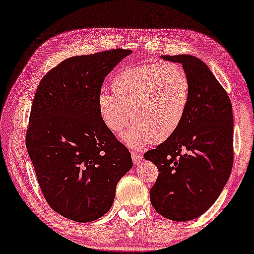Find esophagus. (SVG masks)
I'll list each match as a JSON object with an SVG mask.
<instances>
[{
    "instance_id": "esophagus-1",
    "label": "esophagus",
    "mask_w": 254,
    "mask_h": 254,
    "mask_svg": "<svg viewBox=\"0 0 254 254\" xmlns=\"http://www.w3.org/2000/svg\"><path fill=\"white\" fill-rule=\"evenodd\" d=\"M131 157H132V161H133L134 165H138V164L141 163L142 156H141V154L138 153V151H132Z\"/></svg>"
}]
</instances>
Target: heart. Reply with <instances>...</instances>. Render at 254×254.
<instances>
[{
	"instance_id": "1",
	"label": "heart",
	"mask_w": 254,
	"mask_h": 254,
	"mask_svg": "<svg viewBox=\"0 0 254 254\" xmlns=\"http://www.w3.org/2000/svg\"><path fill=\"white\" fill-rule=\"evenodd\" d=\"M113 92L100 90L97 107L103 122L114 133L131 117L122 134L132 148L162 142L179 128L190 103V79L178 64H149L121 71L112 82Z\"/></svg>"
}]
</instances>
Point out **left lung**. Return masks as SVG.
Masks as SVG:
<instances>
[{"label":"left lung","mask_w":254,"mask_h":254,"mask_svg":"<svg viewBox=\"0 0 254 254\" xmlns=\"http://www.w3.org/2000/svg\"><path fill=\"white\" fill-rule=\"evenodd\" d=\"M162 58L183 65L190 79L191 93L179 128L143 155L160 172L149 191L150 202L162 217L188 221L213 205L232 173V103L200 59L190 55Z\"/></svg>","instance_id":"left-lung-1"}]
</instances>
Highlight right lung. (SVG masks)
<instances>
[{
	"mask_svg": "<svg viewBox=\"0 0 254 254\" xmlns=\"http://www.w3.org/2000/svg\"><path fill=\"white\" fill-rule=\"evenodd\" d=\"M131 52L115 49L64 60L42 78L34 98L26 147L49 205L73 221L107 213L117 183L133 164L97 107L105 77Z\"/></svg>",
	"mask_w": 254,
	"mask_h": 254,
	"instance_id": "obj_1",
	"label": "right lung"
}]
</instances>
